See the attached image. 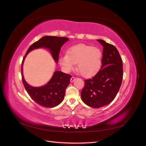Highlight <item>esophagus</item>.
Returning a JSON list of instances; mask_svg holds the SVG:
<instances>
[{
    "mask_svg": "<svg viewBox=\"0 0 146 146\" xmlns=\"http://www.w3.org/2000/svg\"><path fill=\"white\" fill-rule=\"evenodd\" d=\"M75 80H76V77H72L71 78H70V82H73Z\"/></svg>",
    "mask_w": 146,
    "mask_h": 146,
    "instance_id": "34e87169",
    "label": "esophagus"
}]
</instances>
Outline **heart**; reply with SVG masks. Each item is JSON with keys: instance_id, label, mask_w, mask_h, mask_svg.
<instances>
[{"instance_id": "heart-1", "label": "heart", "mask_w": 146, "mask_h": 146, "mask_svg": "<svg viewBox=\"0 0 146 146\" xmlns=\"http://www.w3.org/2000/svg\"><path fill=\"white\" fill-rule=\"evenodd\" d=\"M102 54L99 48L84 44L70 47L67 55L60 58V64L66 72L74 69L77 63V69L84 77H91L101 68Z\"/></svg>"}]
</instances>
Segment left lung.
<instances>
[{
	"mask_svg": "<svg viewBox=\"0 0 146 146\" xmlns=\"http://www.w3.org/2000/svg\"><path fill=\"white\" fill-rule=\"evenodd\" d=\"M103 46L102 66L92 78L85 80L81 98L86 105L98 108L110 104L121 87L122 62L117 48L102 39H98Z\"/></svg>",
	"mask_w": 146,
	"mask_h": 146,
	"instance_id": "obj_1",
	"label": "left lung"
}]
</instances>
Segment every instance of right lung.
Instances as JSON below:
<instances>
[{
	"mask_svg": "<svg viewBox=\"0 0 146 146\" xmlns=\"http://www.w3.org/2000/svg\"><path fill=\"white\" fill-rule=\"evenodd\" d=\"M69 40L67 38L45 36L31 45L26 52L21 64L22 79L24 86L35 102L46 108H53L58 105L64 99L65 90L72 77L61 71H55L52 78L46 85L33 87L25 82L23 74V65L24 59L29 53L35 48H47L50 52L53 58L58 63L61 47Z\"/></svg>",
	"mask_w": 146,
	"mask_h": 146,
	"instance_id": "1",
	"label": "right lung"
}]
</instances>
